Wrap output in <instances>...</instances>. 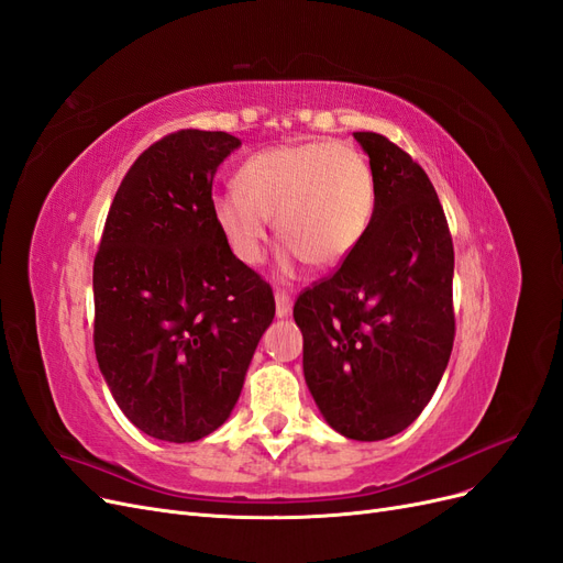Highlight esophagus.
Returning a JSON list of instances; mask_svg holds the SVG:
<instances>
[{"mask_svg":"<svg viewBox=\"0 0 563 563\" xmlns=\"http://www.w3.org/2000/svg\"><path fill=\"white\" fill-rule=\"evenodd\" d=\"M275 302H277V317L284 319L290 314V307H294V302H290V296L286 294V290H277L275 294Z\"/></svg>","mask_w":563,"mask_h":563,"instance_id":"obj_1","label":"esophagus"}]
</instances>
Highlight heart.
Instances as JSON below:
<instances>
[{"instance_id": "heart-1", "label": "heart", "mask_w": 563, "mask_h": 563, "mask_svg": "<svg viewBox=\"0 0 563 563\" xmlns=\"http://www.w3.org/2000/svg\"><path fill=\"white\" fill-rule=\"evenodd\" d=\"M238 190L211 200V214L230 251L244 265L263 258L275 217L286 240V263L314 267L342 263L363 240L375 207L373 174L352 146L309 142L251 156L238 172Z\"/></svg>"}]
</instances>
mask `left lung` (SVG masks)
Returning <instances> with one entry per match:
<instances>
[{"mask_svg": "<svg viewBox=\"0 0 563 563\" xmlns=\"http://www.w3.org/2000/svg\"><path fill=\"white\" fill-rule=\"evenodd\" d=\"M354 140L371 158V223L338 273L300 294L294 319L319 412L375 442L421 415L450 363L454 246L426 172L377 132Z\"/></svg>", "mask_w": 563, "mask_h": 563, "instance_id": "1", "label": "left lung"}]
</instances>
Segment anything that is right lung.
Here are the masks:
<instances>
[{
    "instance_id": "add662e5",
    "label": "right lung",
    "mask_w": 563,
    "mask_h": 563,
    "mask_svg": "<svg viewBox=\"0 0 563 563\" xmlns=\"http://www.w3.org/2000/svg\"><path fill=\"white\" fill-rule=\"evenodd\" d=\"M242 142L181 130L128 169L92 267L95 356L121 412L146 435L196 442L235 407L275 319V296L211 214L219 165Z\"/></svg>"
}]
</instances>
